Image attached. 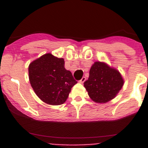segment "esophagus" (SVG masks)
<instances>
[{
	"label": "esophagus",
	"mask_w": 148,
	"mask_h": 148,
	"mask_svg": "<svg viewBox=\"0 0 148 148\" xmlns=\"http://www.w3.org/2000/svg\"><path fill=\"white\" fill-rule=\"evenodd\" d=\"M85 81H86V77L85 76H83V77H82V79H81V80L79 81V82H80V83H84V82H85Z\"/></svg>",
	"instance_id": "obj_1"
}]
</instances>
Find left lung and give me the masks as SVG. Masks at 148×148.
Masks as SVG:
<instances>
[{
    "instance_id": "1",
    "label": "left lung",
    "mask_w": 148,
    "mask_h": 148,
    "mask_svg": "<svg viewBox=\"0 0 148 148\" xmlns=\"http://www.w3.org/2000/svg\"><path fill=\"white\" fill-rule=\"evenodd\" d=\"M123 84L119 72L98 61L90 68V75L84 86L95 102L106 103L116 97Z\"/></svg>"
}]
</instances>
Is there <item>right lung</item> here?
<instances>
[{"label":"right lung","instance_id":"right-lung-1","mask_svg":"<svg viewBox=\"0 0 148 148\" xmlns=\"http://www.w3.org/2000/svg\"><path fill=\"white\" fill-rule=\"evenodd\" d=\"M29 78L36 95L44 102L60 105L66 101L77 83L64 67V60L50 53L42 56L29 66Z\"/></svg>","mask_w":148,"mask_h":148}]
</instances>
